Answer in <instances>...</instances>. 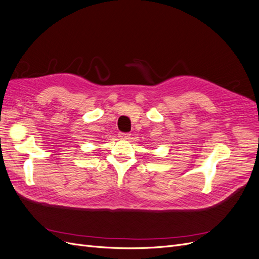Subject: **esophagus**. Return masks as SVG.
<instances>
[{
  "mask_svg": "<svg viewBox=\"0 0 259 259\" xmlns=\"http://www.w3.org/2000/svg\"><path fill=\"white\" fill-rule=\"evenodd\" d=\"M130 136H131L130 133H120L119 134V137L122 139H128Z\"/></svg>",
  "mask_w": 259,
  "mask_h": 259,
  "instance_id": "obj_1",
  "label": "esophagus"
}]
</instances>
